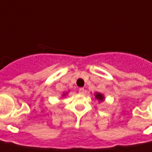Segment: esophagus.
Returning a JSON list of instances; mask_svg holds the SVG:
<instances>
[{"mask_svg": "<svg viewBox=\"0 0 152 152\" xmlns=\"http://www.w3.org/2000/svg\"><path fill=\"white\" fill-rule=\"evenodd\" d=\"M79 93L80 94H83L84 93V91H85V90H84V88H80L79 89Z\"/></svg>", "mask_w": 152, "mask_h": 152, "instance_id": "1", "label": "esophagus"}]
</instances>
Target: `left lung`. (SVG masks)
<instances>
[{"instance_id":"1","label":"left lung","mask_w":152,"mask_h":152,"mask_svg":"<svg viewBox=\"0 0 152 152\" xmlns=\"http://www.w3.org/2000/svg\"><path fill=\"white\" fill-rule=\"evenodd\" d=\"M94 97L96 99H98L99 102H103L104 100V94H100V93H98V92H96L95 94H94Z\"/></svg>"}]
</instances>
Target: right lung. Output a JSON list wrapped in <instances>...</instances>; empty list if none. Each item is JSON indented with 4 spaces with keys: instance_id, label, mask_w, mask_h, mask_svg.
<instances>
[{
    "instance_id": "obj_1",
    "label": "right lung",
    "mask_w": 152,
    "mask_h": 152,
    "mask_svg": "<svg viewBox=\"0 0 152 152\" xmlns=\"http://www.w3.org/2000/svg\"><path fill=\"white\" fill-rule=\"evenodd\" d=\"M66 94H67V93H66V94H62V96H65V95H66Z\"/></svg>"
}]
</instances>
